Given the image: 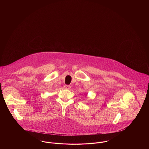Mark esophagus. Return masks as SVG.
<instances>
[{
  "instance_id": "1",
  "label": "esophagus",
  "mask_w": 149,
  "mask_h": 149,
  "mask_svg": "<svg viewBox=\"0 0 149 149\" xmlns=\"http://www.w3.org/2000/svg\"><path fill=\"white\" fill-rule=\"evenodd\" d=\"M64 87H65V88L66 89H70L71 88V86H70V85H65Z\"/></svg>"
}]
</instances>
